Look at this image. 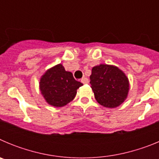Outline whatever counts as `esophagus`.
<instances>
[{
    "instance_id": "34e87169",
    "label": "esophagus",
    "mask_w": 159,
    "mask_h": 159,
    "mask_svg": "<svg viewBox=\"0 0 159 159\" xmlns=\"http://www.w3.org/2000/svg\"><path fill=\"white\" fill-rule=\"evenodd\" d=\"M81 82H82L84 84H86L89 83V80H88V79L87 78V77H84V78L81 79Z\"/></svg>"
}]
</instances>
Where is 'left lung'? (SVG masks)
<instances>
[{"instance_id": "left-lung-1", "label": "left lung", "mask_w": 159, "mask_h": 159, "mask_svg": "<svg viewBox=\"0 0 159 159\" xmlns=\"http://www.w3.org/2000/svg\"><path fill=\"white\" fill-rule=\"evenodd\" d=\"M90 80L95 99L102 107H117L127 99L130 89L129 80L116 66L102 64L95 66Z\"/></svg>"}]
</instances>
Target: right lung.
<instances>
[{
    "label": "right lung",
    "instance_id": "obj_1",
    "mask_svg": "<svg viewBox=\"0 0 159 159\" xmlns=\"http://www.w3.org/2000/svg\"><path fill=\"white\" fill-rule=\"evenodd\" d=\"M83 84L76 81L72 73L66 71L61 64L53 66L40 79L39 88L43 99L49 105L61 107L72 101L77 89Z\"/></svg>",
    "mask_w": 159,
    "mask_h": 159
}]
</instances>
